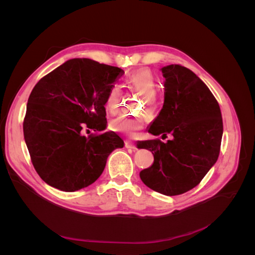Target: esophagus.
Here are the masks:
<instances>
[{
    "label": "esophagus",
    "mask_w": 255,
    "mask_h": 255,
    "mask_svg": "<svg viewBox=\"0 0 255 255\" xmlns=\"http://www.w3.org/2000/svg\"><path fill=\"white\" fill-rule=\"evenodd\" d=\"M126 148H128V149H132V150H136V149H137V146H136V144H135V143H133L132 141H128V140H127V141H126Z\"/></svg>",
    "instance_id": "34e87169"
}]
</instances>
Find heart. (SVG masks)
<instances>
[{
  "label": "heart",
  "mask_w": 255,
  "mask_h": 255,
  "mask_svg": "<svg viewBox=\"0 0 255 255\" xmlns=\"http://www.w3.org/2000/svg\"><path fill=\"white\" fill-rule=\"evenodd\" d=\"M125 82L128 86L133 87L143 96L144 101L149 107H153L155 102V96L158 89V81L156 76L148 68H141L138 70L128 72ZM121 88L119 85L114 84L107 91L105 98V109L111 114H116L119 109ZM144 126L142 116L121 115L111 122V127L116 132L127 135H134Z\"/></svg>",
  "instance_id": "1"
}]
</instances>
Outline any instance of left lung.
<instances>
[{
    "label": "left lung",
    "instance_id": "obj_1",
    "mask_svg": "<svg viewBox=\"0 0 255 255\" xmlns=\"http://www.w3.org/2000/svg\"><path fill=\"white\" fill-rule=\"evenodd\" d=\"M161 72L164 105L149 133L170 134L172 139L137 142L138 149L150 150L154 156L139 175L154 191L177 196L196 187L217 161L223 125L217 100L194 72L180 65L166 66Z\"/></svg>",
    "mask_w": 255,
    "mask_h": 255
}]
</instances>
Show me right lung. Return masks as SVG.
Returning <instances> with one entry per match:
<instances>
[{"instance_id":"right-lung-1","label":"right lung","mask_w":255,"mask_h":255,"mask_svg":"<svg viewBox=\"0 0 255 255\" xmlns=\"http://www.w3.org/2000/svg\"><path fill=\"white\" fill-rule=\"evenodd\" d=\"M123 73L118 67L73 58L35 85L23 134L35 170L50 186L63 191L89 186L102 174L110 154L123 148L115 132L82 135L86 128H106L105 98Z\"/></svg>"}]
</instances>
